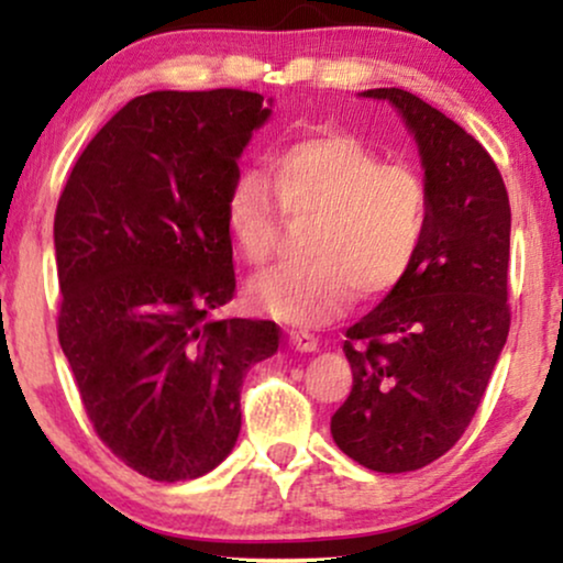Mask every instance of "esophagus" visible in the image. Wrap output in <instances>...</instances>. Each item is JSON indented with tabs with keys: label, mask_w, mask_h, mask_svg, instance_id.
I'll return each mask as SVG.
<instances>
[{
	"label": "esophagus",
	"mask_w": 563,
	"mask_h": 563,
	"mask_svg": "<svg viewBox=\"0 0 563 563\" xmlns=\"http://www.w3.org/2000/svg\"><path fill=\"white\" fill-rule=\"evenodd\" d=\"M289 341L297 351H302V353L318 351V338H314L310 330H289Z\"/></svg>",
	"instance_id": "34e87169"
}]
</instances>
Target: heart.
<instances>
[{
  "instance_id": "obj_1",
  "label": "heart",
  "mask_w": 563,
  "mask_h": 563,
  "mask_svg": "<svg viewBox=\"0 0 563 563\" xmlns=\"http://www.w3.org/2000/svg\"><path fill=\"white\" fill-rule=\"evenodd\" d=\"M287 218L305 228L307 261L261 274L251 297L291 325H322L353 295L374 299L412 272L428 233L430 195L407 164H384L349 133H320L284 145L266 174L243 172L225 197V225L251 266L276 256Z\"/></svg>"
}]
</instances>
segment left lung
<instances>
[{
  "mask_svg": "<svg viewBox=\"0 0 563 563\" xmlns=\"http://www.w3.org/2000/svg\"><path fill=\"white\" fill-rule=\"evenodd\" d=\"M387 99L418 141L428 233L405 282L345 330L353 387L330 420L345 456L382 474L428 466L472 422L510 333V199L482 143L405 89Z\"/></svg>",
  "mask_w": 563,
  "mask_h": 563,
  "instance_id": "1",
  "label": "left lung"
}]
</instances>
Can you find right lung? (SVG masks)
<instances>
[{
  "mask_svg": "<svg viewBox=\"0 0 563 563\" xmlns=\"http://www.w3.org/2000/svg\"><path fill=\"white\" fill-rule=\"evenodd\" d=\"M272 110L243 89L151 91L91 137L58 197V341L107 449L153 482L212 472L241 433V387L279 349L235 297L225 197Z\"/></svg>",
  "mask_w": 563,
  "mask_h": 563,
  "instance_id": "add662e5",
  "label": "right lung"
}]
</instances>
